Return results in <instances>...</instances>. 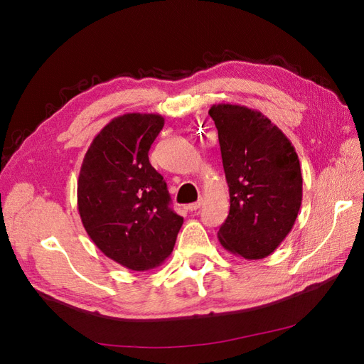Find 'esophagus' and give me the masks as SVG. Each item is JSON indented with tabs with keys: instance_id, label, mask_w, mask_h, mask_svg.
<instances>
[{
	"instance_id": "34e87169",
	"label": "esophagus",
	"mask_w": 364,
	"mask_h": 364,
	"mask_svg": "<svg viewBox=\"0 0 364 364\" xmlns=\"http://www.w3.org/2000/svg\"><path fill=\"white\" fill-rule=\"evenodd\" d=\"M202 200H197V202H194V203H190L188 206H186V209H188V211H197V209H199L200 206H202Z\"/></svg>"
}]
</instances>
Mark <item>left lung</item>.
I'll list each match as a JSON object with an SVG mask.
<instances>
[{
  "label": "left lung",
  "instance_id": "1",
  "mask_svg": "<svg viewBox=\"0 0 364 364\" xmlns=\"http://www.w3.org/2000/svg\"><path fill=\"white\" fill-rule=\"evenodd\" d=\"M208 114L218 132L230 199L220 245L237 257L262 259L289 235L299 213V158L282 130L257 109L218 103Z\"/></svg>",
  "mask_w": 364,
  "mask_h": 364
}]
</instances>
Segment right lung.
<instances>
[{
  "label": "right lung",
  "instance_id": "obj_1",
  "mask_svg": "<svg viewBox=\"0 0 364 364\" xmlns=\"http://www.w3.org/2000/svg\"><path fill=\"white\" fill-rule=\"evenodd\" d=\"M164 121L159 114L138 112L109 121L87 149L77 181V208L87 235L107 258L135 272L161 266L183 223L149 161Z\"/></svg>",
  "mask_w": 364,
  "mask_h": 364
}]
</instances>
